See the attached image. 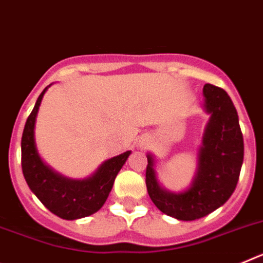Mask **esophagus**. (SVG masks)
Listing matches in <instances>:
<instances>
[{
  "label": "esophagus",
  "mask_w": 263,
  "mask_h": 263,
  "mask_svg": "<svg viewBox=\"0 0 263 263\" xmlns=\"http://www.w3.org/2000/svg\"><path fill=\"white\" fill-rule=\"evenodd\" d=\"M148 145V142H147V141H142V142H141V143H139V147H146V146H147Z\"/></svg>",
  "instance_id": "obj_1"
}]
</instances>
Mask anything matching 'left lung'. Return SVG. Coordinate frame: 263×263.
Listing matches in <instances>:
<instances>
[{
	"instance_id": "obj_1",
	"label": "left lung",
	"mask_w": 263,
	"mask_h": 263,
	"mask_svg": "<svg viewBox=\"0 0 263 263\" xmlns=\"http://www.w3.org/2000/svg\"><path fill=\"white\" fill-rule=\"evenodd\" d=\"M203 96L210 121L197 150L191 185L182 192L167 191L158 180L154 155H146L148 196L160 212L183 221L204 217L227 203L236 190L243 162V138L231 97L212 84L204 85Z\"/></svg>"
}]
</instances>
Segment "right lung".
<instances>
[{"label": "right lung", "mask_w": 263, "mask_h": 263, "mask_svg": "<svg viewBox=\"0 0 263 263\" xmlns=\"http://www.w3.org/2000/svg\"><path fill=\"white\" fill-rule=\"evenodd\" d=\"M48 87L39 95L23 129L21 142L23 176L32 194L53 215L64 220L87 217L104 205L116 176L132 152L105 160L92 175L84 179L67 178L51 168L41 158L35 143L36 115Z\"/></svg>", "instance_id": "obj_1"}]
</instances>
